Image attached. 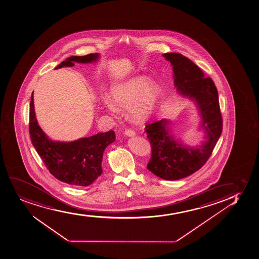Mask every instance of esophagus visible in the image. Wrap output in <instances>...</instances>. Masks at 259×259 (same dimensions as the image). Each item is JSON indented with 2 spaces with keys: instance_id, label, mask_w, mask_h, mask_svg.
Segmentation results:
<instances>
[{
  "instance_id": "obj_1",
  "label": "esophagus",
  "mask_w": 259,
  "mask_h": 259,
  "mask_svg": "<svg viewBox=\"0 0 259 259\" xmlns=\"http://www.w3.org/2000/svg\"><path fill=\"white\" fill-rule=\"evenodd\" d=\"M125 134L126 136H134V135H135V132H134V130H132V129H125Z\"/></svg>"
}]
</instances>
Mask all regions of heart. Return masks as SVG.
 <instances>
[{
	"instance_id": "1",
	"label": "heart",
	"mask_w": 259,
	"mask_h": 259,
	"mask_svg": "<svg viewBox=\"0 0 259 259\" xmlns=\"http://www.w3.org/2000/svg\"><path fill=\"white\" fill-rule=\"evenodd\" d=\"M160 98V88L150 83L146 77H136L112 87L110 98H106L103 104L109 111L129 109V114L135 122H145L156 111Z\"/></svg>"
}]
</instances>
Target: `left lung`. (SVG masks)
Masks as SVG:
<instances>
[{
    "label": "left lung",
    "mask_w": 259,
    "mask_h": 259,
    "mask_svg": "<svg viewBox=\"0 0 259 259\" xmlns=\"http://www.w3.org/2000/svg\"><path fill=\"white\" fill-rule=\"evenodd\" d=\"M172 64L175 84L181 94L197 102L206 140L198 147L178 144L168 135L167 120L149 123L145 132L151 146L147 168L167 181L183 179L200 169L211 156L223 132V116L214 81L191 60L178 53L163 55Z\"/></svg>",
    "instance_id": "1"
}]
</instances>
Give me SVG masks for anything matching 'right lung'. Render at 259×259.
<instances>
[{"mask_svg":"<svg viewBox=\"0 0 259 259\" xmlns=\"http://www.w3.org/2000/svg\"><path fill=\"white\" fill-rule=\"evenodd\" d=\"M98 58V54L71 56L55 69L73 67V62L89 63ZM29 115V133L31 143L45 167L59 181L72 186L87 187L102 175L103 151L115 140L113 130L79 139L73 142H55L45 135L36 121L34 111L33 92Z\"/></svg>","mask_w":259,"mask_h":259,"instance_id":"1","label":"right lung"}]
</instances>
